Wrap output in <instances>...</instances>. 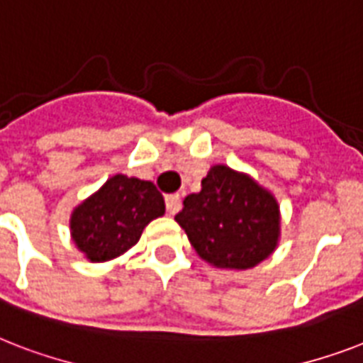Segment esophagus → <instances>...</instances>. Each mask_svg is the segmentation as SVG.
<instances>
[{
  "label": "esophagus",
  "instance_id": "1",
  "mask_svg": "<svg viewBox=\"0 0 363 363\" xmlns=\"http://www.w3.org/2000/svg\"><path fill=\"white\" fill-rule=\"evenodd\" d=\"M165 207H167V213L169 215H175L181 211V196L179 194H169L165 196Z\"/></svg>",
  "mask_w": 363,
  "mask_h": 363
}]
</instances>
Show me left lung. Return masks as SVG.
I'll return each mask as SVG.
<instances>
[{
    "label": "left lung",
    "instance_id": "obj_1",
    "mask_svg": "<svg viewBox=\"0 0 363 363\" xmlns=\"http://www.w3.org/2000/svg\"><path fill=\"white\" fill-rule=\"evenodd\" d=\"M175 216L199 258L224 269H250L277 248L281 213L275 196L245 173L213 165L201 190Z\"/></svg>",
    "mask_w": 363,
    "mask_h": 363
}]
</instances>
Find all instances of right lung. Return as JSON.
Instances as JSON below:
<instances>
[{"instance_id": "right-lung-1", "label": "right lung", "mask_w": 363, "mask_h": 363, "mask_svg": "<svg viewBox=\"0 0 363 363\" xmlns=\"http://www.w3.org/2000/svg\"><path fill=\"white\" fill-rule=\"evenodd\" d=\"M164 213L154 182L118 173L73 209L71 238L90 262H107L130 250L148 222Z\"/></svg>"}]
</instances>
